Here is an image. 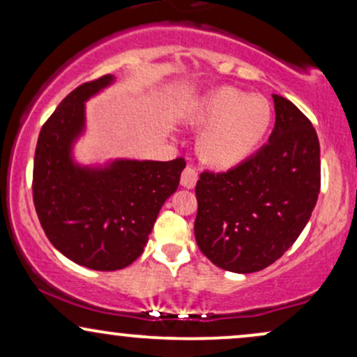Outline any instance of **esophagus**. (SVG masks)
<instances>
[{
  "label": "esophagus",
  "mask_w": 357,
  "mask_h": 357,
  "mask_svg": "<svg viewBox=\"0 0 357 357\" xmlns=\"http://www.w3.org/2000/svg\"><path fill=\"white\" fill-rule=\"evenodd\" d=\"M196 181H198V173H196L191 166L184 167L183 173H181V186L191 190V188H195Z\"/></svg>",
  "instance_id": "esophagus-1"
}]
</instances>
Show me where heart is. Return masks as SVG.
<instances>
[{
    "label": "heart",
    "instance_id": "heart-1",
    "mask_svg": "<svg viewBox=\"0 0 357 357\" xmlns=\"http://www.w3.org/2000/svg\"><path fill=\"white\" fill-rule=\"evenodd\" d=\"M188 122L203 129L198 154L208 165L228 169L243 162L260 146L272 122L267 99L223 87L204 96L188 114Z\"/></svg>",
    "mask_w": 357,
    "mask_h": 357
}]
</instances>
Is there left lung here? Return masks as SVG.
<instances>
[{"label": "left lung", "instance_id": "8db88e82", "mask_svg": "<svg viewBox=\"0 0 357 357\" xmlns=\"http://www.w3.org/2000/svg\"><path fill=\"white\" fill-rule=\"evenodd\" d=\"M268 142L227 173L196 183V243L216 267L253 273L278 260L305 228L321 191V147L310 121L273 93Z\"/></svg>", "mask_w": 357, "mask_h": 357}]
</instances>
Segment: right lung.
Segmentation results:
<instances>
[{
	"label": "right lung",
	"instance_id": "obj_1",
	"mask_svg": "<svg viewBox=\"0 0 357 357\" xmlns=\"http://www.w3.org/2000/svg\"><path fill=\"white\" fill-rule=\"evenodd\" d=\"M114 80L104 75L82 84L60 102L40 130L33 165V203L45 235L68 260L100 272L126 268L141 257L186 167L183 158L114 159L102 166L73 159L85 132V102Z\"/></svg>",
	"mask_w": 357,
	"mask_h": 357
}]
</instances>
